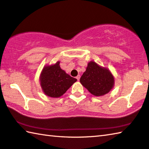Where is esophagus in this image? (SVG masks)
Returning a JSON list of instances; mask_svg holds the SVG:
<instances>
[{"instance_id":"1","label":"esophagus","mask_w":149,"mask_h":149,"mask_svg":"<svg viewBox=\"0 0 149 149\" xmlns=\"http://www.w3.org/2000/svg\"><path fill=\"white\" fill-rule=\"evenodd\" d=\"M76 79H77L78 81H79V80L80 79V75H77V76L76 77Z\"/></svg>"}]
</instances>
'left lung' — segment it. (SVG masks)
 <instances>
[{
	"instance_id": "obj_1",
	"label": "left lung",
	"mask_w": 149,
	"mask_h": 149,
	"mask_svg": "<svg viewBox=\"0 0 149 149\" xmlns=\"http://www.w3.org/2000/svg\"><path fill=\"white\" fill-rule=\"evenodd\" d=\"M80 83L93 95L102 96L109 93L114 87L115 78L107 68L90 61L80 78Z\"/></svg>"
}]
</instances>
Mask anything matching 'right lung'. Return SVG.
I'll list each match as a JSON object with an SVG mask.
<instances>
[{
	"mask_svg": "<svg viewBox=\"0 0 149 149\" xmlns=\"http://www.w3.org/2000/svg\"><path fill=\"white\" fill-rule=\"evenodd\" d=\"M40 84L45 95L51 98L63 96L77 79L66 74L60 66V61L45 65L40 75Z\"/></svg>",
	"mask_w": 149,
	"mask_h": 149,
	"instance_id": "add662e5",
	"label": "right lung"
}]
</instances>
